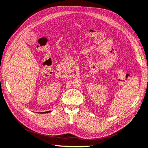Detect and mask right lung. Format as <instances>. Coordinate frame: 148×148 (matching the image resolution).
Returning a JSON list of instances; mask_svg holds the SVG:
<instances>
[{
    "label": "right lung",
    "instance_id": "add662e5",
    "mask_svg": "<svg viewBox=\"0 0 148 148\" xmlns=\"http://www.w3.org/2000/svg\"><path fill=\"white\" fill-rule=\"evenodd\" d=\"M47 112H49L48 111V112H44V113H47Z\"/></svg>",
    "mask_w": 148,
    "mask_h": 148
}]
</instances>
